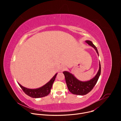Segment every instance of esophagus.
<instances>
[{
    "instance_id": "1",
    "label": "esophagus",
    "mask_w": 121,
    "mask_h": 121,
    "mask_svg": "<svg viewBox=\"0 0 121 121\" xmlns=\"http://www.w3.org/2000/svg\"><path fill=\"white\" fill-rule=\"evenodd\" d=\"M61 69H62V70H64V69H65V66H62L61 67Z\"/></svg>"
}]
</instances>
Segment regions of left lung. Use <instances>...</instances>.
<instances>
[{"label":"left lung","instance_id":"left-lung-1","mask_svg":"<svg viewBox=\"0 0 121 121\" xmlns=\"http://www.w3.org/2000/svg\"><path fill=\"white\" fill-rule=\"evenodd\" d=\"M89 45L91 46L96 50L99 56V53L97 47L92 42L89 40L85 41ZM101 72V66L99 63V69L96 76L90 80L81 81L78 79L72 74L68 71L63 72L65 75V82L68 90L73 94L77 95H84L90 92L94 88L99 77Z\"/></svg>","mask_w":121,"mask_h":121}]
</instances>
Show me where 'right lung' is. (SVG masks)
<instances>
[{"mask_svg": "<svg viewBox=\"0 0 121 121\" xmlns=\"http://www.w3.org/2000/svg\"><path fill=\"white\" fill-rule=\"evenodd\" d=\"M57 73L51 79V80L43 85L42 87L35 89H30L22 86L20 83H18L20 87L22 89L23 91L29 96L33 98H39L47 96L51 92V90L53 84L56 79Z\"/></svg>", "mask_w": 121, "mask_h": 121, "instance_id": "obj_1", "label": "right lung"}]
</instances>
